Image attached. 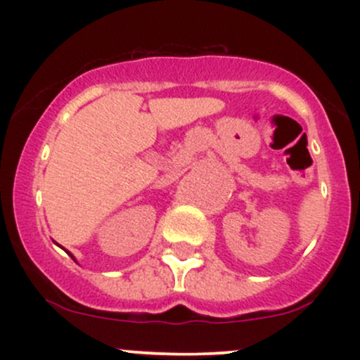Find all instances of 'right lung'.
<instances>
[{
	"instance_id": "right-lung-1",
	"label": "right lung",
	"mask_w": 360,
	"mask_h": 360,
	"mask_svg": "<svg viewBox=\"0 0 360 360\" xmlns=\"http://www.w3.org/2000/svg\"><path fill=\"white\" fill-rule=\"evenodd\" d=\"M68 254H69V252H68ZM69 255H71V254H69ZM71 257H72V255H71ZM74 259V257H72Z\"/></svg>"
}]
</instances>
